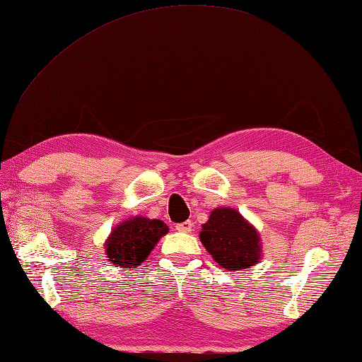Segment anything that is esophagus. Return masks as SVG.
<instances>
[{
	"instance_id": "34e87169",
	"label": "esophagus",
	"mask_w": 362,
	"mask_h": 362,
	"mask_svg": "<svg viewBox=\"0 0 362 362\" xmlns=\"http://www.w3.org/2000/svg\"><path fill=\"white\" fill-rule=\"evenodd\" d=\"M175 229L178 230V232H190L192 229H194V223H192L190 220H187V221H182V223H178V224H176Z\"/></svg>"
}]
</instances>
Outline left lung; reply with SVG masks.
I'll return each instance as SVG.
<instances>
[{
    "instance_id": "obj_1",
    "label": "left lung",
    "mask_w": 362,
    "mask_h": 362,
    "mask_svg": "<svg viewBox=\"0 0 362 362\" xmlns=\"http://www.w3.org/2000/svg\"><path fill=\"white\" fill-rule=\"evenodd\" d=\"M202 228L199 240L221 268L243 271L259 263L262 257L259 232L235 209H214Z\"/></svg>"
}]
</instances>
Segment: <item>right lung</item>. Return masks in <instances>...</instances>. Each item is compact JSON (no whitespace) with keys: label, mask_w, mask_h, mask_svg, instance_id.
<instances>
[{"label":"right lung","mask_w":362,"mask_h":362,"mask_svg":"<svg viewBox=\"0 0 362 362\" xmlns=\"http://www.w3.org/2000/svg\"><path fill=\"white\" fill-rule=\"evenodd\" d=\"M167 232L168 226L164 221L133 216L111 230L105 242V254L119 268L139 267Z\"/></svg>","instance_id":"obj_1"}]
</instances>
